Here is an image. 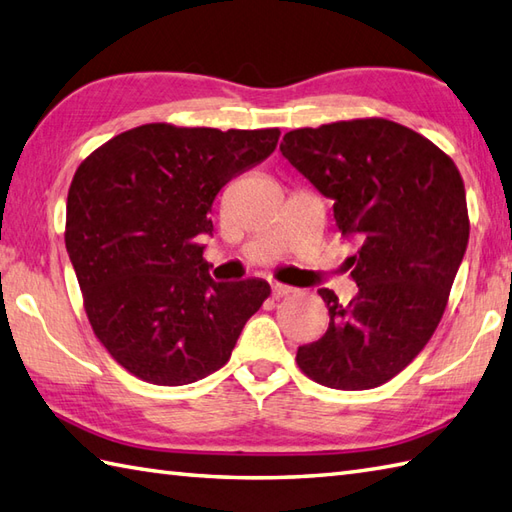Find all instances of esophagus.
I'll return each instance as SVG.
<instances>
[{"mask_svg":"<svg viewBox=\"0 0 512 512\" xmlns=\"http://www.w3.org/2000/svg\"><path fill=\"white\" fill-rule=\"evenodd\" d=\"M270 288H273V297H275V299H281V297H288V295H290V292H295V288H290V286H284V284H277V281H275V284H273V286H270Z\"/></svg>","mask_w":512,"mask_h":512,"instance_id":"obj_1","label":"esophagus"}]
</instances>
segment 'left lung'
I'll return each mask as SVG.
<instances>
[{
    "instance_id": "1",
    "label": "left lung",
    "mask_w": 512,
    "mask_h": 512,
    "mask_svg": "<svg viewBox=\"0 0 512 512\" xmlns=\"http://www.w3.org/2000/svg\"><path fill=\"white\" fill-rule=\"evenodd\" d=\"M281 154L334 202L358 292L319 295L330 325L297 350V365L332 389H372L402 372L436 332L469 244V209L455 162L387 118L292 129Z\"/></svg>"
}]
</instances>
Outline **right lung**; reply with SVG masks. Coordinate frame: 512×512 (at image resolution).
I'll return each mask as SVG.
<instances>
[{
    "label": "right lung",
    "instance_id": "right-lung-1",
    "mask_svg": "<svg viewBox=\"0 0 512 512\" xmlns=\"http://www.w3.org/2000/svg\"><path fill=\"white\" fill-rule=\"evenodd\" d=\"M279 129L149 123L94 149L68 191L65 248L96 339L151 385H189L231 358L270 297L264 279L217 284L198 237L215 195L273 154Z\"/></svg>",
    "mask_w": 512,
    "mask_h": 512
}]
</instances>
